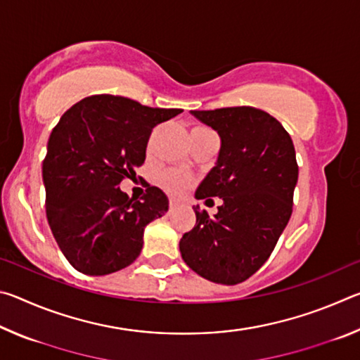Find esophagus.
<instances>
[{"instance_id":"1","label":"esophagus","mask_w":360,"mask_h":360,"mask_svg":"<svg viewBox=\"0 0 360 360\" xmlns=\"http://www.w3.org/2000/svg\"><path fill=\"white\" fill-rule=\"evenodd\" d=\"M176 210H178V203H176V202H169V206H168V212H174Z\"/></svg>"}]
</instances>
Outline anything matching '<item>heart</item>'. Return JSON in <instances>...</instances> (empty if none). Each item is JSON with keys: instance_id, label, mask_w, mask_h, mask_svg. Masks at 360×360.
<instances>
[{"instance_id": "b5f03b06", "label": "heart", "mask_w": 360, "mask_h": 360, "mask_svg": "<svg viewBox=\"0 0 360 360\" xmlns=\"http://www.w3.org/2000/svg\"><path fill=\"white\" fill-rule=\"evenodd\" d=\"M192 131H211V130L206 129V127L197 125L193 127ZM191 184H192V179L182 173L167 172L160 176V186L165 188L169 195H181L182 192H186L187 188L191 187Z\"/></svg>"}]
</instances>
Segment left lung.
<instances>
[{"instance_id": "left-lung-1", "label": "left lung", "mask_w": 360, "mask_h": 360, "mask_svg": "<svg viewBox=\"0 0 360 360\" xmlns=\"http://www.w3.org/2000/svg\"><path fill=\"white\" fill-rule=\"evenodd\" d=\"M221 138L216 167L195 198H222L210 216L193 206L197 222L182 235L186 264L212 283L246 281L275 249L292 214L298 179L294 143L279 122L251 106L191 111Z\"/></svg>"}]
</instances>
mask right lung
<instances>
[{
    "mask_svg": "<svg viewBox=\"0 0 360 360\" xmlns=\"http://www.w3.org/2000/svg\"><path fill=\"white\" fill-rule=\"evenodd\" d=\"M181 112L94 95L58 120L42 162L46 214L58 248L77 271L109 275L141 254L146 225L165 214L168 198L148 184L135 200L119 184L144 163L152 129Z\"/></svg>",
    "mask_w": 360,
    "mask_h": 360,
    "instance_id": "obj_1",
    "label": "right lung"
}]
</instances>
